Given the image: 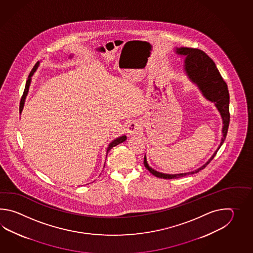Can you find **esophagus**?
<instances>
[{"instance_id": "esophagus-1", "label": "esophagus", "mask_w": 253, "mask_h": 253, "mask_svg": "<svg viewBox=\"0 0 253 253\" xmlns=\"http://www.w3.org/2000/svg\"><path fill=\"white\" fill-rule=\"evenodd\" d=\"M140 130H141V124L138 121H135V120L132 121L127 126V133H128L129 135L138 134Z\"/></svg>"}]
</instances>
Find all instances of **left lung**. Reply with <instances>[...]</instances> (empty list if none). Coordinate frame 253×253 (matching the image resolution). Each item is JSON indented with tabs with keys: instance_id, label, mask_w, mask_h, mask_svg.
<instances>
[{
	"instance_id": "obj_1",
	"label": "left lung",
	"mask_w": 253,
	"mask_h": 253,
	"mask_svg": "<svg viewBox=\"0 0 253 253\" xmlns=\"http://www.w3.org/2000/svg\"><path fill=\"white\" fill-rule=\"evenodd\" d=\"M175 53L185 57L183 70L184 73L188 77L189 80L196 85L199 88L203 96L211 102L214 103L215 107L219 111L221 120H222V129L221 133L222 136L218 148L216 149L213 155L211 156L210 159L203 165L202 167L197 168L194 171L191 172H182V173H165L158 172L152 167H149L146 156L144 157V165L145 168L156 177L163 179H176L183 177L189 174H193L203 170L206 166L210 163L214 157L216 153L220 149V146L223 144L228 132L229 123H230V113H229V104H230V96L228 91V86L221 78L220 72L216 68L213 60L205 53L203 50L198 48H176L174 49Z\"/></svg>"
}]
</instances>
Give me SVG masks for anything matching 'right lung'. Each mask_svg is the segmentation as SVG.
I'll use <instances>...</instances> for the list:
<instances>
[{
	"mask_svg": "<svg viewBox=\"0 0 253 253\" xmlns=\"http://www.w3.org/2000/svg\"><path fill=\"white\" fill-rule=\"evenodd\" d=\"M73 57V55H70V57H69V59H71ZM39 64H40V62H37L36 65L33 67V70L31 71V73H30V75L28 77V81H26V85H25V89H24V92H23V95H22V100H21V106H20V112L22 113V109H23V107H24V103H25V98L27 97L28 92H29V88H30V86H31V82H32V77H33V74H34V72L36 71V70L38 69ZM126 140V135H121V136H119V137H117L116 139H114L109 145H108V148H107V155L106 156H108V152L111 150L112 148H113L114 146H116V145H119V144H121V143H123ZM107 158V157H106ZM105 167V166H104Z\"/></svg>",
	"mask_w": 253,
	"mask_h": 253,
	"instance_id": "1",
	"label": "right lung"
}]
</instances>
